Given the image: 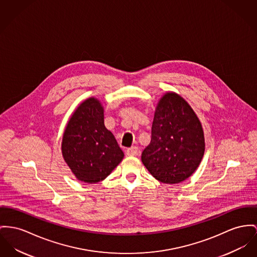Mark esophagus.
<instances>
[{
  "label": "esophagus",
  "mask_w": 257,
  "mask_h": 257,
  "mask_svg": "<svg viewBox=\"0 0 257 257\" xmlns=\"http://www.w3.org/2000/svg\"><path fill=\"white\" fill-rule=\"evenodd\" d=\"M137 153H138V148L137 146H133V147L125 150V154L127 156H136Z\"/></svg>",
  "instance_id": "esophagus-1"
}]
</instances>
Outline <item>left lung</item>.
Listing matches in <instances>:
<instances>
[{"label":"left lung","instance_id":"1","mask_svg":"<svg viewBox=\"0 0 257 257\" xmlns=\"http://www.w3.org/2000/svg\"><path fill=\"white\" fill-rule=\"evenodd\" d=\"M151 142L141 161L157 180L176 184L191 176L205 153L202 123L187 101L167 92L158 103Z\"/></svg>","mask_w":257,"mask_h":257}]
</instances>
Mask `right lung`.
Segmentation results:
<instances>
[{
  "mask_svg": "<svg viewBox=\"0 0 257 257\" xmlns=\"http://www.w3.org/2000/svg\"><path fill=\"white\" fill-rule=\"evenodd\" d=\"M62 156L78 180L97 183L120 164L123 152L113 134L104 125V110L94 97L75 110L66 125Z\"/></svg>",
  "mask_w": 257,
  "mask_h": 257,
  "instance_id": "1",
  "label": "right lung"
}]
</instances>
